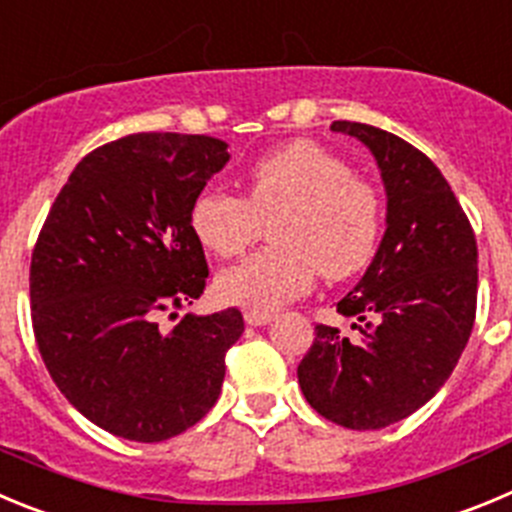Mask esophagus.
I'll return each instance as SVG.
<instances>
[{
  "instance_id": "esophagus-1",
  "label": "esophagus",
  "mask_w": 512,
  "mask_h": 512,
  "mask_svg": "<svg viewBox=\"0 0 512 512\" xmlns=\"http://www.w3.org/2000/svg\"><path fill=\"white\" fill-rule=\"evenodd\" d=\"M245 321L250 326H262L273 321V313L270 311H245Z\"/></svg>"
}]
</instances>
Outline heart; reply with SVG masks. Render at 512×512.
Instances as JSON below:
<instances>
[{"label":"heart","mask_w":512,"mask_h":512,"mask_svg":"<svg viewBox=\"0 0 512 512\" xmlns=\"http://www.w3.org/2000/svg\"><path fill=\"white\" fill-rule=\"evenodd\" d=\"M267 227L273 247L245 257L216 278V293L252 311L278 308L311 288L316 273L344 280L370 265L385 224L372 181L313 140L275 147L250 165L245 199L209 188L188 211L193 237L216 257H237Z\"/></svg>","instance_id":"1"}]
</instances>
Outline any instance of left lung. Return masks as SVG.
Masks as SVG:
<instances>
[{"mask_svg":"<svg viewBox=\"0 0 512 512\" xmlns=\"http://www.w3.org/2000/svg\"><path fill=\"white\" fill-rule=\"evenodd\" d=\"M331 130L375 155L388 229L365 278L336 303L359 336L316 326L298 385L316 413L370 431L418 411L457 367L477 313V239L441 170L411 142L347 119Z\"/></svg>","mask_w":512,"mask_h":512,"instance_id":"left-lung-1","label":"left lung"}]
</instances>
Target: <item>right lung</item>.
<instances>
[{
	"mask_svg": "<svg viewBox=\"0 0 512 512\" xmlns=\"http://www.w3.org/2000/svg\"><path fill=\"white\" fill-rule=\"evenodd\" d=\"M227 142L140 132L96 147L55 196L30 262L32 331L50 377L91 423L165 441L222 393L237 308L193 316L209 265L188 211L227 165Z\"/></svg>",
	"mask_w": 512,
	"mask_h": 512,
	"instance_id": "add662e5",
	"label": "right lung"
}]
</instances>
